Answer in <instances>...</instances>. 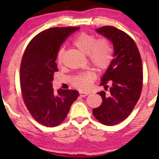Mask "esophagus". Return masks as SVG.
I'll return each instance as SVG.
<instances>
[{
	"label": "esophagus",
	"mask_w": 159,
	"mask_h": 159,
	"mask_svg": "<svg viewBox=\"0 0 159 159\" xmlns=\"http://www.w3.org/2000/svg\"><path fill=\"white\" fill-rule=\"evenodd\" d=\"M79 93L80 97H85L89 95V93L88 92H83V91H80Z\"/></svg>",
	"instance_id": "esophagus-1"
}]
</instances>
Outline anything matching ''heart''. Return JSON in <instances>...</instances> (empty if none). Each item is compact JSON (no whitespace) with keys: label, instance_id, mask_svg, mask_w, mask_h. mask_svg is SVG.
<instances>
[{"label":"heart","instance_id":"heart-1","mask_svg":"<svg viewBox=\"0 0 159 159\" xmlns=\"http://www.w3.org/2000/svg\"><path fill=\"white\" fill-rule=\"evenodd\" d=\"M74 45L80 52L85 55H89V61L93 66L99 70L107 69L111 63L113 57V50L108 40L102 39L97 40L93 35L82 33L74 41ZM64 50L58 53V63H62ZM96 75L93 71H88L80 75L74 80V85L80 90H86L95 79Z\"/></svg>","mask_w":159,"mask_h":159}]
</instances>
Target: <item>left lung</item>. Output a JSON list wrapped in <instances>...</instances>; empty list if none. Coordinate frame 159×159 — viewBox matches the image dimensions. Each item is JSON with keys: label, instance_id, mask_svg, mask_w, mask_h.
I'll use <instances>...</instances> for the list:
<instances>
[{"label": "left lung", "instance_id": "1", "mask_svg": "<svg viewBox=\"0 0 159 159\" xmlns=\"http://www.w3.org/2000/svg\"><path fill=\"white\" fill-rule=\"evenodd\" d=\"M97 33L112 43L114 59L101 79L105 90L98 93L102 103L93 109L94 116L102 124L114 125L125 120L133 111L140 97L143 74L138 48L133 39L114 26L96 29Z\"/></svg>", "mask_w": 159, "mask_h": 159}]
</instances>
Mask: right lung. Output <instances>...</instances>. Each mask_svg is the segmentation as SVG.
Returning a JSON list of instances; mask_svg holds the SVG:
<instances>
[{"mask_svg":"<svg viewBox=\"0 0 159 159\" xmlns=\"http://www.w3.org/2000/svg\"><path fill=\"white\" fill-rule=\"evenodd\" d=\"M79 27H55L37 34L24 53L20 85L25 103L32 116L47 127L60 124L79 96L76 90H53V73L59 49L67 37Z\"/></svg>","mask_w":159,"mask_h":159,"instance_id":"add662e5","label":"right lung"}]
</instances>
